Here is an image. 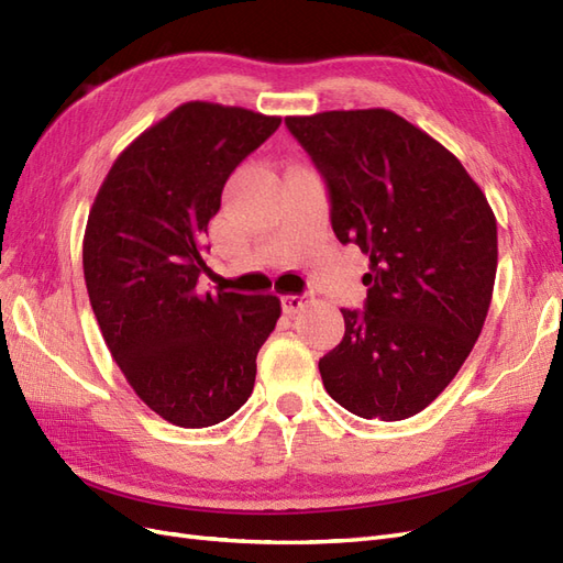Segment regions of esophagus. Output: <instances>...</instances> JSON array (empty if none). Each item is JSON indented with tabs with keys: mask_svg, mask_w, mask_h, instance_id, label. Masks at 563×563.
<instances>
[{
	"mask_svg": "<svg viewBox=\"0 0 563 563\" xmlns=\"http://www.w3.org/2000/svg\"><path fill=\"white\" fill-rule=\"evenodd\" d=\"M305 305H308V298H305V296H291V294H288V296L282 298V310H284L286 314L300 312V310L305 308Z\"/></svg>",
	"mask_w": 563,
	"mask_h": 563,
	"instance_id": "1",
	"label": "esophagus"
}]
</instances>
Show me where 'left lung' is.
<instances>
[{
    "instance_id": "left-lung-1",
    "label": "left lung",
    "mask_w": 563,
    "mask_h": 563,
    "mask_svg": "<svg viewBox=\"0 0 563 563\" xmlns=\"http://www.w3.org/2000/svg\"><path fill=\"white\" fill-rule=\"evenodd\" d=\"M329 185L340 244L368 255L364 310H340L345 335L319 360L350 413L404 420L465 364L486 321L498 225L453 152L391 110L286 117Z\"/></svg>"
}]
</instances>
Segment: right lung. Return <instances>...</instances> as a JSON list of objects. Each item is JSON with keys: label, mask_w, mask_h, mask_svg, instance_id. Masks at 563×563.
<instances>
[{"label": "right lung", "mask_w": 563, "mask_h": 563, "mask_svg": "<svg viewBox=\"0 0 563 563\" xmlns=\"http://www.w3.org/2000/svg\"><path fill=\"white\" fill-rule=\"evenodd\" d=\"M282 124L192 100L119 155L84 232V279L126 383L178 428H211L246 404L277 296L201 294L209 220L230 174Z\"/></svg>", "instance_id": "add662e5"}]
</instances>
